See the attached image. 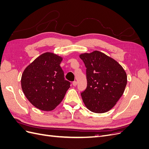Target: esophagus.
Returning <instances> with one entry per match:
<instances>
[{
  "instance_id": "1",
  "label": "esophagus",
  "mask_w": 149,
  "mask_h": 149,
  "mask_svg": "<svg viewBox=\"0 0 149 149\" xmlns=\"http://www.w3.org/2000/svg\"><path fill=\"white\" fill-rule=\"evenodd\" d=\"M72 84H73V85L74 86H76L77 85V81H73Z\"/></svg>"
}]
</instances>
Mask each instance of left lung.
<instances>
[{"label":"left lung","mask_w":149,"mask_h":149,"mask_svg":"<svg viewBox=\"0 0 149 149\" xmlns=\"http://www.w3.org/2000/svg\"><path fill=\"white\" fill-rule=\"evenodd\" d=\"M79 57L86 68L87 87L81 93L83 102L95 113L107 112L124 93L126 73L116 60L101 52L81 54Z\"/></svg>","instance_id":"obj_1"}]
</instances>
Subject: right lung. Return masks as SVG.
<instances>
[{
	"label": "right lung",
	"mask_w": 149,
	"mask_h": 149,
	"mask_svg": "<svg viewBox=\"0 0 149 149\" xmlns=\"http://www.w3.org/2000/svg\"><path fill=\"white\" fill-rule=\"evenodd\" d=\"M62 58L45 53L30 64L22 75V89L32 105L42 111H52L64 98L70 82L65 79L60 66Z\"/></svg>",
	"instance_id": "1"
}]
</instances>
